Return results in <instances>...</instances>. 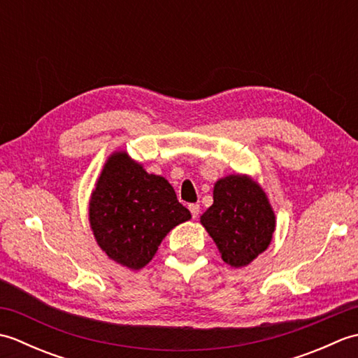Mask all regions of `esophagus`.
<instances>
[{"instance_id": "1", "label": "esophagus", "mask_w": 358, "mask_h": 358, "mask_svg": "<svg viewBox=\"0 0 358 358\" xmlns=\"http://www.w3.org/2000/svg\"><path fill=\"white\" fill-rule=\"evenodd\" d=\"M189 210H191V214L194 218H196L200 215V204L199 203H194V204H189Z\"/></svg>"}]
</instances>
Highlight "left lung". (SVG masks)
<instances>
[{
	"label": "left lung",
	"instance_id": "8db88e82",
	"mask_svg": "<svg viewBox=\"0 0 358 358\" xmlns=\"http://www.w3.org/2000/svg\"><path fill=\"white\" fill-rule=\"evenodd\" d=\"M223 262L241 268L269 246L275 215L268 196L245 175H229L214 186V204L200 217Z\"/></svg>",
	"mask_w": 358,
	"mask_h": 358
}]
</instances>
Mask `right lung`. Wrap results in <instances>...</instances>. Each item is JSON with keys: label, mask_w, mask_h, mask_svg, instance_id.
Listing matches in <instances>:
<instances>
[{"label": "right lung", "mask_w": 358, "mask_h": 358, "mask_svg": "<svg viewBox=\"0 0 358 358\" xmlns=\"http://www.w3.org/2000/svg\"><path fill=\"white\" fill-rule=\"evenodd\" d=\"M191 218L173 187L115 152L90 196L89 220L100 248L113 262L141 269L172 227Z\"/></svg>", "instance_id": "obj_1"}]
</instances>
